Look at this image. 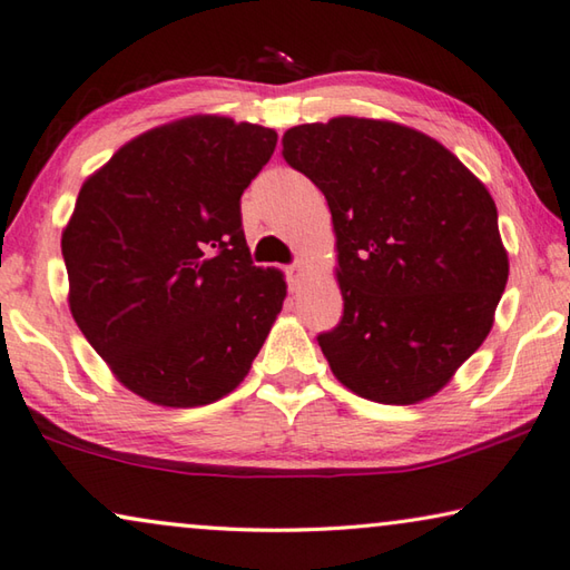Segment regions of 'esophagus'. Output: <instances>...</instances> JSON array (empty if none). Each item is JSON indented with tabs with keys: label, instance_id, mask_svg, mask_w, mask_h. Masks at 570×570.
<instances>
[{
	"label": "esophagus",
	"instance_id": "esophagus-1",
	"mask_svg": "<svg viewBox=\"0 0 570 570\" xmlns=\"http://www.w3.org/2000/svg\"><path fill=\"white\" fill-rule=\"evenodd\" d=\"M303 281H305V265L303 263L289 265L287 267V283H289V287L297 289L299 285H303Z\"/></svg>",
	"mask_w": 570,
	"mask_h": 570
}]
</instances>
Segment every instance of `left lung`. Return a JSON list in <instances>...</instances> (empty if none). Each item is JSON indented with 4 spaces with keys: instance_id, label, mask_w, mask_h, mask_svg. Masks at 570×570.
I'll return each mask as SVG.
<instances>
[{
    "instance_id": "left-lung-1",
    "label": "left lung",
    "mask_w": 570,
    "mask_h": 570,
    "mask_svg": "<svg viewBox=\"0 0 570 570\" xmlns=\"http://www.w3.org/2000/svg\"><path fill=\"white\" fill-rule=\"evenodd\" d=\"M283 156L325 193L345 303L320 350L350 392L416 404L493 327L509 281L497 203L442 146L384 118L287 128Z\"/></svg>"
}]
</instances>
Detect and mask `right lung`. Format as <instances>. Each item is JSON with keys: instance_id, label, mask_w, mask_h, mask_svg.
<instances>
[{"instance_id": "1", "label": "right lung", "mask_w": 570, "mask_h": 570, "mask_svg": "<svg viewBox=\"0 0 570 570\" xmlns=\"http://www.w3.org/2000/svg\"><path fill=\"white\" fill-rule=\"evenodd\" d=\"M275 144L273 128L196 114L148 128L83 180L61 230L69 309L141 400L203 406L248 377L287 295L240 228L243 190Z\"/></svg>"}]
</instances>
